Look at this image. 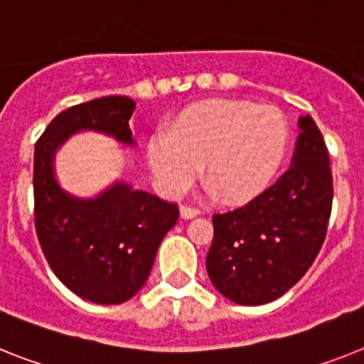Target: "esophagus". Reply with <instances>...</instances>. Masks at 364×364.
<instances>
[{
    "instance_id": "esophagus-1",
    "label": "esophagus",
    "mask_w": 364,
    "mask_h": 364,
    "mask_svg": "<svg viewBox=\"0 0 364 364\" xmlns=\"http://www.w3.org/2000/svg\"><path fill=\"white\" fill-rule=\"evenodd\" d=\"M179 213H181L183 220H191V218H196V216L200 215V209L191 205H181L179 207Z\"/></svg>"
}]
</instances>
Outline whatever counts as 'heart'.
I'll list each match as a JSON object with an SVG mask.
<instances>
[{"label": "heart", "instance_id": "heart-1", "mask_svg": "<svg viewBox=\"0 0 364 364\" xmlns=\"http://www.w3.org/2000/svg\"><path fill=\"white\" fill-rule=\"evenodd\" d=\"M291 127L276 107L242 100H205L176 116L166 133L149 140L155 179L181 194L200 176L220 200L240 203L259 196L285 161Z\"/></svg>", "mask_w": 364, "mask_h": 364}]
</instances>
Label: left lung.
<instances>
[{
	"label": "left lung",
	"instance_id": "8db88e82",
	"mask_svg": "<svg viewBox=\"0 0 364 364\" xmlns=\"http://www.w3.org/2000/svg\"><path fill=\"white\" fill-rule=\"evenodd\" d=\"M298 125L291 168L250 203L213 216L207 274L235 304L277 300L309 270L326 239L333 201L329 154L309 114Z\"/></svg>",
	"mask_w": 364,
	"mask_h": 364
}]
</instances>
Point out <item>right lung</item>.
<instances>
[{"instance_id":"right-lung-1","label":"right lung","mask_w":364,"mask_h":364,"mask_svg":"<svg viewBox=\"0 0 364 364\" xmlns=\"http://www.w3.org/2000/svg\"><path fill=\"white\" fill-rule=\"evenodd\" d=\"M133 111L135 102L127 96L79 103L55 116L35 146L36 237L55 276L92 304H124L144 287L179 209L124 181L94 198L72 196L57 183L55 154L77 131H97L135 146Z\"/></svg>"}]
</instances>
